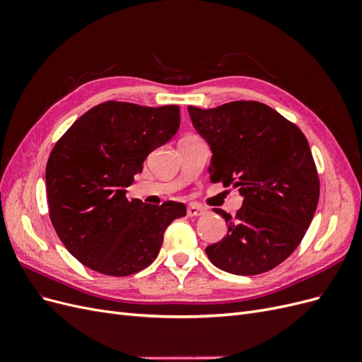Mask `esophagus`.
I'll use <instances>...</instances> for the list:
<instances>
[{"mask_svg": "<svg viewBox=\"0 0 362 362\" xmlns=\"http://www.w3.org/2000/svg\"><path fill=\"white\" fill-rule=\"evenodd\" d=\"M204 213H205L204 208H201V206H198V205H194V204H190V205L187 206V216H189V217H198V216H202Z\"/></svg>", "mask_w": 362, "mask_h": 362, "instance_id": "esophagus-1", "label": "esophagus"}]
</instances>
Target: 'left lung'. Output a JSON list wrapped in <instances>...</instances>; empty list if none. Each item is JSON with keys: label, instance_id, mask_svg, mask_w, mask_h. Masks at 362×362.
<instances>
[{"label": "left lung", "instance_id": "obj_1", "mask_svg": "<svg viewBox=\"0 0 362 362\" xmlns=\"http://www.w3.org/2000/svg\"><path fill=\"white\" fill-rule=\"evenodd\" d=\"M196 131L210 145L211 182L238 189L235 216L214 208L226 235L205 249L216 267L259 275L286 261L308 229L320 180L308 140L276 110L258 101H233L202 110L189 107Z\"/></svg>", "mask_w": 362, "mask_h": 362}]
</instances>
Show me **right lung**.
<instances>
[{"label":"right lung","instance_id":"add662e5","mask_svg":"<svg viewBox=\"0 0 362 362\" xmlns=\"http://www.w3.org/2000/svg\"><path fill=\"white\" fill-rule=\"evenodd\" d=\"M180 107L107 101L86 112L54 145L47 163L51 223L81 264L108 276L144 270L185 205L127 199L125 187L152 151L177 134Z\"/></svg>","mask_w":362,"mask_h":362}]
</instances>
